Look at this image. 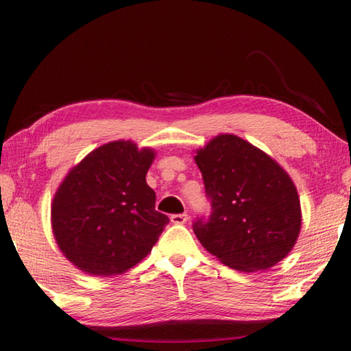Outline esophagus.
<instances>
[{
    "mask_svg": "<svg viewBox=\"0 0 351 351\" xmlns=\"http://www.w3.org/2000/svg\"><path fill=\"white\" fill-rule=\"evenodd\" d=\"M188 221V215L186 213H180V215H172L171 216V222L172 223H185Z\"/></svg>",
    "mask_w": 351,
    "mask_h": 351,
    "instance_id": "34e87169",
    "label": "esophagus"
}]
</instances>
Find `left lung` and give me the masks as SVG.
<instances>
[{"instance_id":"obj_1","label":"left lung","mask_w":351,"mask_h":351,"mask_svg":"<svg viewBox=\"0 0 351 351\" xmlns=\"http://www.w3.org/2000/svg\"><path fill=\"white\" fill-rule=\"evenodd\" d=\"M211 215L193 230L206 250L241 272L267 271L289 254L302 227L297 188L281 166L237 135L196 152Z\"/></svg>"}]
</instances>
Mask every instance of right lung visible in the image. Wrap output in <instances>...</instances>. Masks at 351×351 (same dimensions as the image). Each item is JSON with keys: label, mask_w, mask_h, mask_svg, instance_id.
Returning <instances> with one entry per match:
<instances>
[{"label": "right lung", "mask_w": 351, "mask_h": 351, "mask_svg": "<svg viewBox=\"0 0 351 351\" xmlns=\"http://www.w3.org/2000/svg\"><path fill=\"white\" fill-rule=\"evenodd\" d=\"M151 147L110 141L68 172L56 191L51 223L62 254L80 271L119 275L149 255L168 216L146 183Z\"/></svg>", "instance_id": "add662e5"}]
</instances>
